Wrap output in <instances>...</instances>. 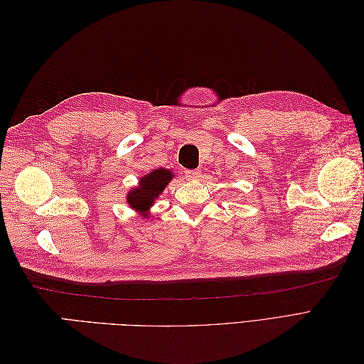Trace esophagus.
Returning a JSON list of instances; mask_svg holds the SVG:
<instances>
[{
    "label": "esophagus",
    "instance_id": "esophagus-1",
    "mask_svg": "<svg viewBox=\"0 0 364 364\" xmlns=\"http://www.w3.org/2000/svg\"><path fill=\"white\" fill-rule=\"evenodd\" d=\"M185 176H186V179H190V181L199 179L200 178V170H186Z\"/></svg>",
    "mask_w": 364,
    "mask_h": 364
}]
</instances>
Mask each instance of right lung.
<instances>
[{
	"label": "right lung",
	"instance_id": "obj_1",
	"mask_svg": "<svg viewBox=\"0 0 364 364\" xmlns=\"http://www.w3.org/2000/svg\"><path fill=\"white\" fill-rule=\"evenodd\" d=\"M173 178L174 174L167 168L159 167L156 170H151L144 178L139 179L136 188H132L127 193V205L141 215L147 217L149 209Z\"/></svg>",
	"mask_w": 364,
	"mask_h": 364
}]
</instances>
